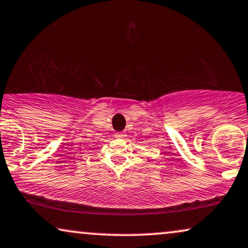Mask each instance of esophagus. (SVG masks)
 Masks as SVG:
<instances>
[{
    "label": "esophagus",
    "instance_id": "esophagus-1",
    "mask_svg": "<svg viewBox=\"0 0 248 248\" xmlns=\"http://www.w3.org/2000/svg\"><path fill=\"white\" fill-rule=\"evenodd\" d=\"M115 137H117V139H124V137H126V134H124V131H119V133L115 134Z\"/></svg>",
    "mask_w": 248,
    "mask_h": 248
}]
</instances>
